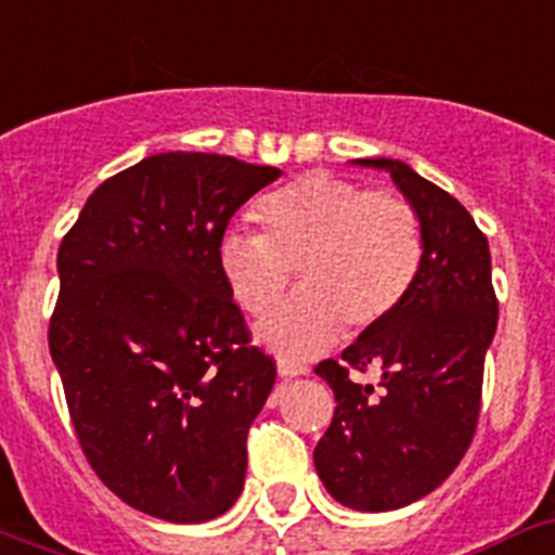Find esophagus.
<instances>
[{"label":"esophagus","instance_id":"esophagus-1","mask_svg":"<svg viewBox=\"0 0 555 555\" xmlns=\"http://www.w3.org/2000/svg\"><path fill=\"white\" fill-rule=\"evenodd\" d=\"M276 372H279V378H299V375H305V366H299V364H293V361H279V366H276Z\"/></svg>","mask_w":555,"mask_h":555}]
</instances>
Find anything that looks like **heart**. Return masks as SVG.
<instances>
[{
  "instance_id": "heart-1",
  "label": "heart",
  "mask_w": 555,
  "mask_h": 555,
  "mask_svg": "<svg viewBox=\"0 0 555 555\" xmlns=\"http://www.w3.org/2000/svg\"><path fill=\"white\" fill-rule=\"evenodd\" d=\"M254 217L259 236L225 234L217 262L228 293L250 315L268 313L296 270L299 296L256 330L287 361L327 349L341 324L349 333L384 324L421 273V217L395 191L315 171L268 194Z\"/></svg>"
}]
</instances>
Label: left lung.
Returning <instances> with one entry per match:
<instances>
[{"label": "left lung", "mask_w": 555, "mask_h": 555, "mask_svg": "<svg viewBox=\"0 0 555 555\" xmlns=\"http://www.w3.org/2000/svg\"><path fill=\"white\" fill-rule=\"evenodd\" d=\"M352 163L389 171L423 228L406 301L358 335L341 361L315 366L338 403L313 451L315 472L335 502L380 514L435 491L468 451L500 305L486 234L449 191L389 157ZM370 365L382 370L378 393L351 378Z\"/></svg>", "instance_id": "8db88e82"}]
</instances>
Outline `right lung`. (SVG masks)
<instances>
[{"label": "right lung", "mask_w": 555, "mask_h": 555, "mask_svg": "<svg viewBox=\"0 0 555 555\" xmlns=\"http://www.w3.org/2000/svg\"><path fill=\"white\" fill-rule=\"evenodd\" d=\"M276 166L166 152L98 185L59 248L50 356L115 496L166 522L234 505L276 364L250 347L217 248Z\"/></svg>", "instance_id": "right-lung-1"}]
</instances>
